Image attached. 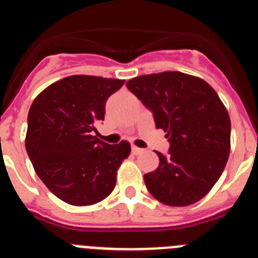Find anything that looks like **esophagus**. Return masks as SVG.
<instances>
[{
    "mask_svg": "<svg viewBox=\"0 0 258 258\" xmlns=\"http://www.w3.org/2000/svg\"><path fill=\"white\" fill-rule=\"evenodd\" d=\"M144 153V150L142 149H140V147L137 146H132V154H134V155H140V154Z\"/></svg>",
    "mask_w": 258,
    "mask_h": 258,
    "instance_id": "obj_1",
    "label": "esophagus"
}]
</instances>
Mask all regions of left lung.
Masks as SVG:
<instances>
[{
  "instance_id": "obj_1",
  "label": "left lung",
  "mask_w": 258,
  "mask_h": 258,
  "mask_svg": "<svg viewBox=\"0 0 258 258\" xmlns=\"http://www.w3.org/2000/svg\"><path fill=\"white\" fill-rule=\"evenodd\" d=\"M126 87L154 113L168 138L159 166L144 176L149 192L168 206H188L208 195L223 172L231 149V121L215 90L181 72L132 78Z\"/></svg>"
}]
</instances>
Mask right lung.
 <instances>
[{
  "label": "right lung",
  "instance_id": "right-lung-1",
  "mask_svg": "<svg viewBox=\"0 0 258 258\" xmlns=\"http://www.w3.org/2000/svg\"><path fill=\"white\" fill-rule=\"evenodd\" d=\"M124 79L70 76L48 86L28 112L26 150L35 172L63 202L86 206L111 195L131 145H108L94 132Z\"/></svg>",
  "mask_w": 258,
  "mask_h": 258
}]
</instances>
